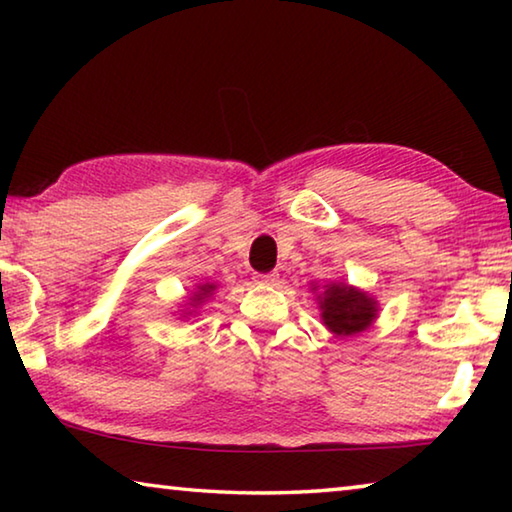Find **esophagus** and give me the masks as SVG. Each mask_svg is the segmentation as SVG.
I'll list each match as a JSON object with an SVG mask.
<instances>
[{
	"instance_id": "esophagus-1",
	"label": "esophagus",
	"mask_w": 512,
	"mask_h": 512,
	"mask_svg": "<svg viewBox=\"0 0 512 512\" xmlns=\"http://www.w3.org/2000/svg\"><path fill=\"white\" fill-rule=\"evenodd\" d=\"M277 280H280V275L277 273H257L255 275V282L266 284V287H273V284H277Z\"/></svg>"
}]
</instances>
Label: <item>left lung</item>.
Returning <instances> with one entry per match:
<instances>
[{
  "label": "left lung",
  "instance_id": "obj_1",
  "mask_svg": "<svg viewBox=\"0 0 512 512\" xmlns=\"http://www.w3.org/2000/svg\"><path fill=\"white\" fill-rule=\"evenodd\" d=\"M318 307L323 325L334 336L363 332L375 323L379 311L375 298L345 282H329L325 291L318 293Z\"/></svg>",
  "mask_w": 512,
  "mask_h": 512
}]
</instances>
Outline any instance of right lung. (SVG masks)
Wrapping results in <instances>:
<instances>
[{"instance_id":"1","label":"right lung","mask_w":512,"mask_h":512,"mask_svg":"<svg viewBox=\"0 0 512 512\" xmlns=\"http://www.w3.org/2000/svg\"><path fill=\"white\" fill-rule=\"evenodd\" d=\"M216 289V284H198L196 287V291H194V296L189 298L192 300V305L196 307V305H201V302H205V298H210L212 296V291Z\"/></svg>"}]
</instances>
